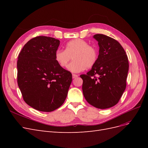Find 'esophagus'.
Here are the masks:
<instances>
[{
	"label": "esophagus",
	"mask_w": 148,
	"mask_h": 148,
	"mask_svg": "<svg viewBox=\"0 0 148 148\" xmlns=\"http://www.w3.org/2000/svg\"><path fill=\"white\" fill-rule=\"evenodd\" d=\"M72 77H73V78H76L78 77V75L76 74H72Z\"/></svg>",
	"instance_id": "obj_1"
}]
</instances>
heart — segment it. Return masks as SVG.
<instances>
[{
    "label": "heart",
    "instance_id": "heart-1",
    "mask_svg": "<svg viewBox=\"0 0 148 148\" xmlns=\"http://www.w3.org/2000/svg\"><path fill=\"white\" fill-rule=\"evenodd\" d=\"M54 58L62 68L68 66L73 59L68 69L73 73H79L86 68H91L96 64L99 58V51L97 47L89 45L85 40L75 39L66 43L65 51L57 50Z\"/></svg>",
    "mask_w": 148,
    "mask_h": 148
}]
</instances>
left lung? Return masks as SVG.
I'll return each instance as SVG.
<instances>
[{"label":"left lung","mask_w":148,"mask_h":148,"mask_svg":"<svg viewBox=\"0 0 148 148\" xmlns=\"http://www.w3.org/2000/svg\"><path fill=\"white\" fill-rule=\"evenodd\" d=\"M94 38L99 46L96 64L83 79V93L89 104L98 109H108L116 105L127 86L129 69L124 49L115 39L102 34Z\"/></svg>","instance_id":"obj_1"}]
</instances>
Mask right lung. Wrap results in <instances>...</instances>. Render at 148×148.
Segmentation results:
<instances>
[{"mask_svg":"<svg viewBox=\"0 0 148 148\" xmlns=\"http://www.w3.org/2000/svg\"><path fill=\"white\" fill-rule=\"evenodd\" d=\"M60 41L37 36L30 39L19 53L17 82L25 102L34 109L52 112L66 99L72 75L55 60Z\"/></svg>","mask_w":148,"mask_h":148,"instance_id":"obj_1","label":"right lung"}]
</instances>
